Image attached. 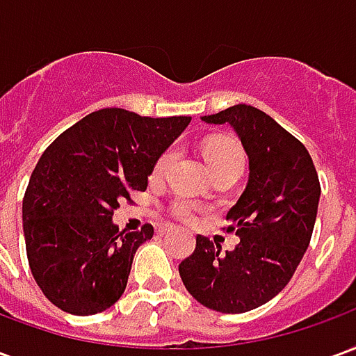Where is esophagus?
Instances as JSON below:
<instances>
[{
	"instance_id": "esophagus-1",
	"label": "esophagus",
	"mask_w": 356,
	"mask_h": 356,
	"mask_svg": "<svg viewBox=\"0 0 356 356\" xmlns=\"http://www.w3.org/2000/svg\"><path fill=\"white\" fill-rule=\"evenodd\" d=\"M171 231V227L170 225H162V227H158V234H160V236H163V234H165V232H170Z\"/></svg>"
}]
</instances>
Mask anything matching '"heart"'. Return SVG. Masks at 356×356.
Masks as SVG:
<instances>
[{"label":"heart","mask_w":356,"mask_h":356,"mask_svg":"<svg viewBox=\"0 0 356 356\" xmlns=\"http://www.w3.org/2000/svg\"><path fill=\"white\" fill-rule=\"evenodd\" d=\"M175 158V150L170 148L165 150L158 162L154 165V175H162L163 171L168 170V165L171 160ZM204 158L208 162L209 170L217 168V165H227V163H244V154L242 148L238 147V143L232 139H216L209 140L208 145L204 147ZM177 216L183 219H191L193 217V209L188 204H177Z\"/></svg>","instance_id":"1"}]
</instances>
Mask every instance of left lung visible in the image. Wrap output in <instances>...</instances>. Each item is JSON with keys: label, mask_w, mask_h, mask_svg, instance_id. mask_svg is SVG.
I'll return each instance as SVG.
<instances>
[{"label": "left lung", "mask_w": 356, "mask_h": 356, "mask_svg": "<svg viewBox=\"0 0 356 356\" xmlns=\"http://www.w3.org/2000/svg\"><path fill=\"white\" fill-rule=\"evenodd\" d=\"M202 122L231 125L250 162L244 193L229 209V231L238 246H221L198 234L196 250L179 275L198 303L219 313H246L284 290L309 248L321 183L307 148L265 112L234 104Z\"/></svg>", "instance_id": "8db88e82"}]
</instances>
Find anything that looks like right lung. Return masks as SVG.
<instances>
[{"mask_svg":"<svg viewBox=\"0 0 356 356\" xmlns=\"http://www.w3.org/2000/svg\"><path fill=\"white\" fill-rule=\"evenodd\" d=\"M191 120L102 108L43 152L22 200V229L30 270L53 305L89 316L122 298L133 255L154 229L120 231L114 209L147 191L158 158Z\"/></svg>","mask_w":356,"mask_h":356,"instance_id":"right-lung-1","label":"right lung"}]
</instances>
